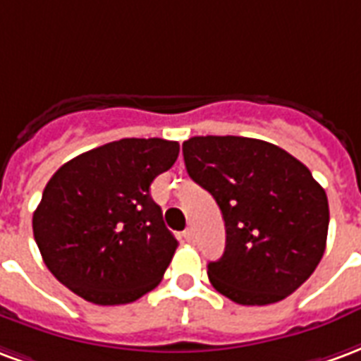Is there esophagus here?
I'll use <instances>...</instances> for the list:
<instances>
[{"mask_svg": "<svg viewBox=\"0 0 361 361\" xmlns=\"http://www.w3.org/2000/svg\"><path fill=\"white\" fill-rule=\"evenodd\" d=\"M183 238L186 242H194V231H192V228H186L183 233Z\"/></svg>", "mask_w": 361, "mask_h": 361, "instance_id": "1", "label": "esophagus"}]
</instances>
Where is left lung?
I'll list each match as a JSON object with an SVG mask.
<instances>
[{"instance_id": "obj_1", "label": "left lung", "mask_w": 361, "mask_h": 361, "mask_svg": "<svg viewBox=\"0 0 361 361\" xmlns=\"http://www.w3.org/2000/svg\"><path fill=\"white\" fill-rule=\"evenodd\" d=\"M183 154L225 221V252L207 265L213 288L242 306H267L304 285L329 228L327 194L306 165L244 136H194Z\"/></svg>"}]
</instances>
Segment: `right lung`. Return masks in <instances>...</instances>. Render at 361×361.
<instances>
[{
    "label": "right lung",
    "mask_w": 361,
    "mask_h": 361,
    "mask_svg": "<svg viewBox=\"0 0 361 361\" xmlns=\"http://www.w3.org/2000/svg\"><path fill=\"white\" fill-rule=\"evenodd\" d=\"M178 149L163 138H123L55 171L32 231L61 285L97 306L128 304L159 285L178 242L149 186Z\"/></svg>",
    "instance_id": "1"
}]
</instances>
